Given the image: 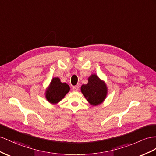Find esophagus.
<instances>
[{"mask_svg":"<svg viewBox=\"0 0 156 156\" xmlns=\"http://www.w3.org/2000/svg\"><path fill=\"white\" fill-rule=\"evenodd\" d=\"M78 89H79V85H77V86H75L73 87V90L74 91H78Z\"/></svg>","mask_w":156,"mask_h":156,"instance_id":"1","label":"esophagus"}]
</instances>
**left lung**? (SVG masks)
<instances>
[{
	"mask_svg": "<svg viewBox=\"0 0 156 156\" xmlns=\"http://www.w3.org/2000/svg\"><path fill=\"white\" fill-rule=\"evenodd\" d=\"M87 84L81 86V92L83 96L92 106L101 104L108 93L106 83L95 74H91L87 78Z\"/></svg>",
	"mask_w": 156,
	"mask_h": 156,
	"instance_id": "8db88e82",
	"label": "left lung"
}]
</instances>
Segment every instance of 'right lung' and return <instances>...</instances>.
<instances>
[{
    "mask_svg": "<svg viewBox=\"0 0 156 156\" xmlns=\"http://www.w3.org/2000/svg\"><path fill=\"white\" fill-rule=\"evenodd\" d=\"M70 86L66 83L61 82L58 77L52 78L49 85L46 88L45 96L47 101L52 105H56L69 92Z\"/></svg>",
    "mask_w": 156,
    "mask_h": 156,
    "instance_id": "1",
    "label": "right lung"
}]
</instances>
